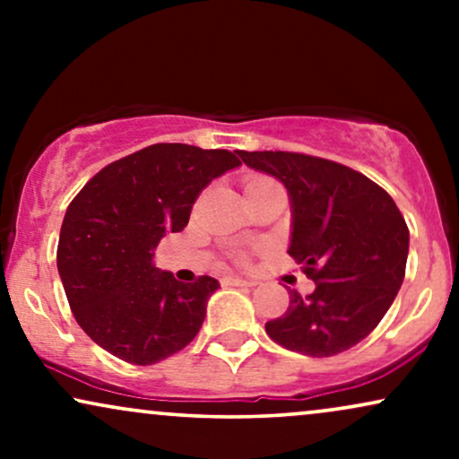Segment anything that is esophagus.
<instances>
[{
	"label": "esophagus",
	"mask_w": 459,
	"mask_h": 459,
	"mask_svg": "<svg viewBox=\"0 0 459 459\" xmlns=\"http://www.w3.org/2000/svg\"><path fill=\"white\" fill-rule=\"evenodd\" d=\"M222 284H226V287H252L255 282L244 281V278H237V276H224Z\"/></svg>",
	"instance_id": "esophagus-1"
}]
</instances>
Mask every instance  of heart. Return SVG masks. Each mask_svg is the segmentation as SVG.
<instances>
[{"label": "heart", "instance_id": "heart-1", "mask_svg": "<svg viewBox=\"0 0 459 459\" xmlns=\"http://www.w3.org/2000/svg\"><path fill=\"white\" fill-rule=\"evenodd\" d=\"M270 183H273L272 178L263 177V175H250L246 178V194H252V192H259V189H263L265 186H270ZM244 261V259H241Z\"/></svg>", "mask_w": 459, "mask_h": 459}]
</instances>
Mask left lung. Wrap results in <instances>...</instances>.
Here are the masks:
<instances>
[{"label": "left lung", "instance_id": "left-lung-1", "mask_svg": "<svg viewBox=\"0 0 459 459\" xmlns=\"http://www.w3.org/2000/svg\"><path fill=\"white\" fill-rule=\"evenodd\" d=\"M237 152L287 187L289 255L315 281L310 296L289 291L287 313L265 324L270 339L313 358L360 343L391 308L405 276L410 230L394 200L343 163L289 151Z\"/></svg>", "mask_w": 459, "mask_h": 459}]
</instances>
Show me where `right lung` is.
Returning a JSON list of instances; mask_svg holds the SVG:
<instances>
[{
  "label": "right lung",
  "mask_w": 459,
  "mask_h": 459,
  "mask_svg": "<svg viewBox=\"0 0 459 459\" xmlns=\"http://www.w3.org/2000/svg\"><path fill=\"white\" fill-rule=\"evenodd\" d=\"M239 166L235 152L152 144L108 163L68 204L57 272L77 324L131 365H155L192 343L218 281L178 282L152 263L166 233L189 222L215 177Z\"/></svg>",
  "instance_id": "obj_1"
}]
</instances>
